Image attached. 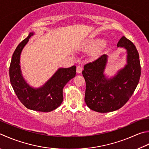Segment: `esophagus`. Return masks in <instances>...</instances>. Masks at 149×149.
<instances>
[{
    "label": "esophagus",
    "mask_w": 149,
    "mask_h": 149,
    "mask_svg": "<svg viewBox=\"0 0 149 149\" xmlns=\"http://www.w3.org/2000/svg\"><path fill=\"white\" fill-rule=\"evenodd\" d=\"M82 70H83L82 67L80 66H77V72L78 73V74H81V73L82 72Z\"/></svg>",
    "instance_id": "obj_1"
}]
</instances>
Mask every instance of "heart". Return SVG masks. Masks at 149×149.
Returning <instances> with one entry per match:
<instances>
[{"mask_svg":"<svg viewBox=\"0 0 149 149\" xmlns=\"http://www.w3.org/2000/svg\"><path fill=\"white\" fill-rule=\"evenodd\" d=\"M104 43V41L103 39H95L90 40L89 41L87 42L85 45H84V48L86 49V50L88 51H91L93 49H95L96 48H98L100 47L101 46H103ZM100 48L96 49L94 52L92 53V56L94 58L97 57L99 55H100Z\"/></svg>","mask_w":149,"mask_h":149,"instance_id":"b5f03b06","label":"heart"}]
</instances>
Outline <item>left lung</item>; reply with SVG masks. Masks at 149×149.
<instances>
[{
	"mask_svg": "<svg viewBox=\"0 0 149 149\" xmlns=\"http://www.w3.org/2000/svg\"><path fill=\"white\" fill-rule=\"evenodd\" d=\"M117 46L127 49V65L115 76L107 78L104 75L108 59L106 54L84 66L82 74L86 81L84 101L95 112L107 113L120 109L129 100L139 83L141 65L135 45L123 36Z\"/></svg>",
	"mask_w": 149,
	"mask_h": 149,
	"instance_id": "left-lung-1",
	"label": "left lung"
}]
</instances>
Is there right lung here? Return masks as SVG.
I'll list each match as a JSON object with an SVG mask.
<instances>
[{"label":"right lung","mask_w":149,"mask_h":149,"mask_svg":"<svg viewBox=\"0 0 149 149\" xmlns=\"http://www.w3.org/2000/svg\"><path fill=\"white\" fill-rule=\"evenodd\" d=\"M33 34V32H30L14 52L10 66V83L17 97L27 109L48 112L56 109L62 103L63 88L75 76L76 66L60 68L43 86L37 88L30 86L22 77L20 57L22 49Z\"/></svg>","instance_id":"add662e5"}]
</instances>
